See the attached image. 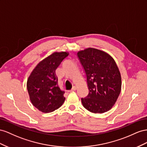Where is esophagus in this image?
Returning <instances> with one entry per match:
<instances>
[{"instance_id":"1","label":"esophagus","mask_w":147,"mask_h":147,"mask_svg":"<svg viewBox=\"0 0 147 147\" xmlns=\"http://www.w3.org/2000/svg\"><path fill=\"white\" fill-rule=\"evenodd\" d=\"M76 90V87H75V86H73V87H72V89H71V92H72V91H75Z\"/></svg>"}]
</instances>
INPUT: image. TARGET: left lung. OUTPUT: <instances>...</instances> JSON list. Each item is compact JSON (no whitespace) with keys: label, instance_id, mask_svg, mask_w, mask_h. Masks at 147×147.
Segmentation results:
<instances>
[{"label":"left lung","instance_id":"left-lung-1","mask_svg":"<svg viewBox=\"0 0 147 147\" xmlns=\"http://www.w3.org/2000/svg\"><path fill=\"white\" fill-rule=\"evenodd\" d=\"M86 76L89 94L81 98L83 107L94 113L109 111L118 99L121 77L114 59L102 50L88 48L78 52Z\"/></svg>","mask_w":147,"mask_h":147}]
</instances>
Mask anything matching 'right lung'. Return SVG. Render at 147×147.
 <instances>
[{
    "label": "right lung",
    "instance_id": "obj_1",
    "mask_svg": "<svg viewBox=\"0 0 147 147\" xmlns=\"http://www.w3.org/2000/svg\"><path fill=\"white\" fill-rule=\"evenodd\" d=\"M68 55L66 52H54L39 62L28 78L27 89L30 100L42 112L55 111L65 102V92L57 84L55 70Z\"/></svg>",
    "mask_w": 147,
    "mask_h": 147
}]
</instances>
